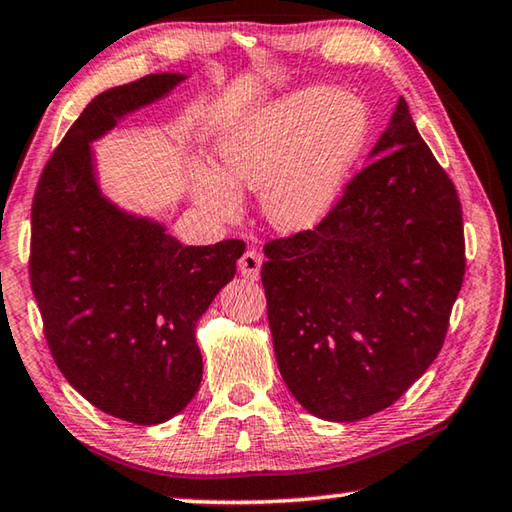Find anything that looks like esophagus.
I'll list each match as a JSON object with an SVG mask.
<instances>
[{"label":"esophagus","mask_w":512,"mask_h":512,"mask_svg":"<svg viewBox=\"0 0 512 512\" xmlns=\"http://www.w3.org/2000/svg\"><path fill=\"white\" fill-rule=\"evenodd\" d=\"M259 268H262V255L257 250H246L239 259V273L246 277V280L255 282L259 277Z\"/></svg>","instance_id":"34e87169"}]
</instances>
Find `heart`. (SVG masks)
Returning a JSON list of instances; mask_svg holds the SVG:
<instances>
[{
    "label": "heart",
    "instance_id": "1",
    "mask_svg": "<svg viewBox=\"0 0 512 512\" xmlns=\"http://www.w3.org/2000/svg\"><path fill=\"white\" fill-rule=\"evenodd\" d=\"M366 137L368 110L359 99L332 88L298 90L223 137L221 173L194 171L196 198L232 221L244 187L264 194L275 228L311 230L339 201Z\"/></svg>",
    "mask_w": 512,
    "mask_h": 512
}]
</instances>
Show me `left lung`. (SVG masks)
<instances>
[{"mask_svg":"<svg viewBox=\"0 0 512 512\" xmlns=\"http://www.w3.org/2000/svg\"><path fill=\"white\" fill-rule=\"evenodd\" d=\"M264 253L275 359L309 413L357 422L424 375L463 287V210L402 97L325 219Z\"/></svg>","mask_w":512,"mask_h":512,"instance_id":"obj_1","label":"left lung"}]
</instances>
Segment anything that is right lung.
<instances>
[{
    "mask_svg": "<svg viewBox=\"0 0 512 512\" xmlns=\"http://www.w3.org/2000/svg\"><path fill=\"white\" fill-rule=\"evenodd\" d=\"M149 74L94 97L40 173L29 277L51 357L103 413L160 424L203 377L196 323L237 271L241 239L183 246L101 196L90 142L183 81Z\"/></svg>",
    "mask_w": 512,
    "mask_h": 512,
    "instance_id": "right-lung-1",
    "label": "right lung"
}]
</instances>
